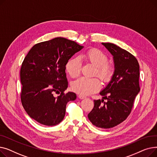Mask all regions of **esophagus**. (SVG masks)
I'll list each match as a JSON object with an SVG mask.
<instances>
[{"label":"esophagus","mask_w":157,"mask_h":157,"mask_svg":"<svg viewBox=\"0 0 157 157\" xmlns=\"http://www.w3.org/2000/svg\"><path fill=\"white\" fill-rule=\"evenodd\" d=\"M78 97L80 98V99H84V98H86V97H85L83 95H79Z\"/></svg>","instance_id":"obj_1"}]
</instances>
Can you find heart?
I'll use <instances>...</instances> for the list:
<instances>
[{"instance_id": "heart-1", "label": "heart", "mask_w": 157, "mask_h": 157, "mask_svg": "<svg viewBox=\"0 0 157 157\" xmlns=\"http://www.w3.org/2000/svg\"><path fill=\"white\" fill-rule=\"evenodd\" d=\"M81 58L95 67V74L104 82H109L114 73L113 66L107 63L108 57L105 53L97 48L88 50L81 56ZM81 63L78 57H72L65 64V69L72 78L78 76L81 72ZM100 81L97 78H80L74 81L71 84V88L74 92L81 95L92 94L100 89Z\"/></svg>"}]
</instances>
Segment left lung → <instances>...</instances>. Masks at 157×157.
<instances>
[{"label": "left lung", "mask_w": 157, "mask_h": 157, "mask_svg": "<svg viewBox=\"0 0 157 157\" xmlns=\"http://www.w3.org/2000/svg\"><path fill=\"white\" fill-rule=\"evenodd\" d=\"M102 44L113 56L114 71L109 83L100 92L102 99L94 101V107L88 117L94 125L107 129L119 125L130 114L140 91V73L134 55L113 43ZM104 99L106 102H103Z\"/></svg>", "instance_id": "1"}]
</instances>
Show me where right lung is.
Listing matches in <instances>:
<instances>
[{"label":"right lung","mask_w":157,"mask_h":157,"mask_svg":"<svg viewBox=\"0 0 157 157\" xmlns=\"http://www.w3.org/2000/svg\"><path fill=\"white\" fill-rule=\"evenodd\" d=\"M82 48L74 41L56 37L30 49L20 70L21 104L30 118L47 126L63 120L66 105L76 98L75 93H64L68 87L65 64Z\"/></svg>","instance_id":"1"}]
</instances>
